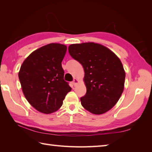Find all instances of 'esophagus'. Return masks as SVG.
I'll return each instance as SVG.
<instances>
[{
	"instance_id": "esophagus-1",
	"label": "esophagus",
	"mask_w": 152,
	"mask_h": 152,
	"mask_svg": "<svg viewBox=\"0 0 152 152\" xmlns=\"http://www.w3.org/2000/svg\"><path fill=\"white\" fill-rule=\"evenodd\" d=\"M78 83V80H77L76 78H74V80H73V82H72L73 85H74V86H75L77 84V83Z\"/></svg>"
}]
</instances>
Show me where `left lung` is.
I'll return each instance as SVG.
<instances>
[{
	"instance_id": "obj_1",
	"label": "left lung",
	"mask_w": 152,
	"mask_h": 152,
	"mask_svg": "<svg viewBox=\"0 0 152 152\" xmlns=\"http://www.w3.org/2000/svg\"><path fill=\"white\" fill-rule=\"evenodd\" d=\"M69 52L85 72L87 91L80 98L83 107L94 114L110 110L124 89L125 72L120 59L108 48L93 42L71 44Z\"/></svg>"
}]
</instances>
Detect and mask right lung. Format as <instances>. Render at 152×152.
<instances>
[{"label":"right lung","instance_id":"add662e5","mask_svg":"<svg viewBox=\"0 0 152 152\" xmlns=\"http://www.w3.org/2000/svg\"><path fill=\"white\" fill-rule=\"evenodd\" d=\"M65 45L52 43L34 51L19 72L22 91L31 106L44 114L57 111L72 88L64 80L61 62Z\"/></svg>","mask_w":152,"mask_h":152}]
</instances>
